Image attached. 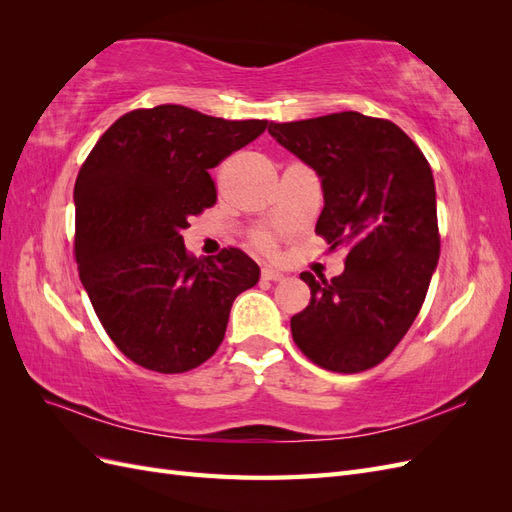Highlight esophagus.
<instances>
[{
    "label": "esophagus",
    "mask_w": 512,
    "mask_h": 512,
    "mask_svg": "<svg viewBox=\"0 0 512 512\" xmlns=\"http://www.w3.org/2000/svg\"><path fill=\"white\" fill-rule=\"evenodd\" d=\"M260 277H262V280H269V282H282L284 280V273L275 271L271 267H265V269L260 271Z\"/></svg>",
    "instance_id": "34e87169"
}]
</instances>
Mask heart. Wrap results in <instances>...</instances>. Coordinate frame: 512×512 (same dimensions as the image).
Here are the masks:
<instances>
[{"label": "heart", "mask_w": 512, "mask_h": 512, "mask_svg": "<svg viewBox=\"0 0 512 512\" xmlns=\"http://www.w3.org/2000/svg\"><path fill=\"white\" fill-rule=\"evenodd\" d=\"M250 243L256 247V250L265 252V254L275 252V237L271 235L269 230H262V228L254 230L252 235H250Z\"/></svg>", "instance_id": "1"}]
</instances>
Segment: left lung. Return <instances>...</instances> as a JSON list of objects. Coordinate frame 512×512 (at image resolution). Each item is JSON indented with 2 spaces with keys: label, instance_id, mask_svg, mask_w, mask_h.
Returning <instances> with one entry per match:
<instances>
[{
  "label": "left lung",
  "instance_id": "8db88e82",
  "mask_svg": "<svg viewBox=\"0 0 512 512\" xmlns=\"http://www.w3.org/2000/svg\"><path fill=\"white\" fill-rule=\"evenodd\" d=\"M269 134L320 175L316 235L348 250L342 275L301 273L312 299L290 318L294 344L337 374L376 367L412 327L438 265L431 166L393 121L356 111L271 121Z\"/></svg>",
  "mask_w": 512,
  "mask_h": 512
}]
</instances>
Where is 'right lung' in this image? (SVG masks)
<instances>
[{
    "mask_svg": "<svg viewBox=\"0 0 512 512\" xmlns=\"http://www.w3.org/2000/svg\"><path fill=\"white\" fill-rule=\"evenodd\" d=\"M269 121L179 104L136 108L108 128L74 183V256L104 331L130 361L183 374L220 348L232 301L260 269L237 247L196 258L181 230L218 200L209 170Z\"/></svg>",
    "mask_w": 512,
    "mask_h": 512,
    "instance_id": "add662e5",
    "label": "right lung"
}]
</instances>
